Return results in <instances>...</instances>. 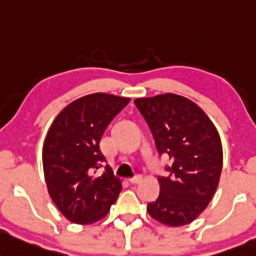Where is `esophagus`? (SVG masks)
<instances>
[{
    "label": "esophagus",
    "mask_w": 256,
    "mask_h": 256,
    "mask_svg": "<svg viewBox=\"0 0 256 256\" xmlns=\"http://www.w3.org/2000/svg\"><path fill=\"white\" fill-rule=\"evenodd\" d=\"M142 180V176H135L134 178H131L130 180H128V182H131V184H138L140 182H141Z\"/></svg>",
    "instance_id": "1"
}]
</instances>
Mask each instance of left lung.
<instances>
[{"label":"left lung","mask_w":256,"mask_h":256,"mask_svg":"<svg viewBox=\"0 0 256 256\" xmlns=\"http://www.w3.org/2000/svg\"><path fill=\"white\" fill-rule=\"evenodd\" d=\"M160 156L169 158L166 176H158L160 196L147 212L163 224L192 222L206 208L218 186L223 153L208 116L195 103L176 94L136 99Z\"/></svg>","instance_id":"obj_1"}]
</instances>
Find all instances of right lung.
I'll return each instance as SVG.
<instances>
[{
    "instance_id": "1",
    "label": "right lung",
    "mask_w": 256,
    "mask_h": 256,
    "mask_svg": "<svg viewBox=\"0 0 256 256\" xmlns=\"http://www.w3.org/2000/svg\"><path fill=\"white\" fill-rule=\"evenodd\" d=\"M130 99L94 93L67 106L51 125L42 150L49 194L61 214L74 223L90 224L106 216L121 192V182L99 148L112 120Z\"/></svg>"
}]
</instances>
